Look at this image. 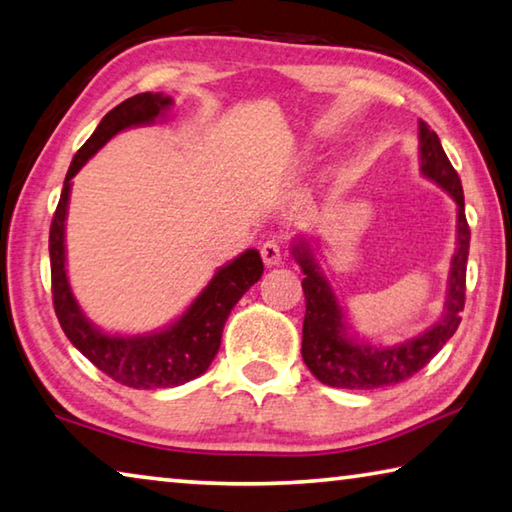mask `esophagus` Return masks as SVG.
I'll return each instance as SVG.
<instances>
[{
	"mask_svg": "<svg viewBox=\"0 0 512 512\" xmlns=\"http://www.w3.org/2000/svg\"><path fill=\"white\" fill-rule=\"evenodd\" d=\"M261 256H263V263L267 267L279 265L281 263V245L276 240H265L261 247Z\"/></svg>",
	"mask_w": 512,
	"mask_h": 512,
	"instance_id": "esophagus-1",
	"label": "esophagus"
}]
</instances>
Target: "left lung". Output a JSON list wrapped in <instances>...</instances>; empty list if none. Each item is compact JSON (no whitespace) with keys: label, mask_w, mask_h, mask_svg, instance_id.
<instances>
[{"label":"left lung","mask_w":512,"mask_h":512,"mask_svg":"<svg viewBox=\"0 0 512 512\" xmlns=\"http://www.w3.org/2000/svg\"><path fill=\"white\" fill-rule=\"evenodd\" d=\"M420 170L426 179L438 183L456 201V251L451 256L449 288L445 311L431 329L413 340L395 347H374L358 342L347 333L345 313L335 297L329 279L313 254L306 238L292 245V256L304 272L306 315L301 331V356L317 381L331 388L345 390H376L397 385L417 374L447 340L456 333L460 313L465 308V272L469 254V226L465 220V197L460 177L449 163L438 133L420 120Z\"/></svg>","instance_id":"8db88e82"}]
</instances>
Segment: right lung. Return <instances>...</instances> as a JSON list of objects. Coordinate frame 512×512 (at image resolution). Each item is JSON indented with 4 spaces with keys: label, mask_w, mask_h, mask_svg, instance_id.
<instances>
[{
    "label": "right lung",
    "mask_w": 512,
    "mask_h": 512,
    "mask_svg": "<svg viewBox=\"0 0 512 512\" xmlns=\"http://www.w3.org/2000/svg\"><path fill=\"white\" fill-rule=\"evenodd\" d=\"M172 104V97H165L163 92H140L102 117L95 133L72 158L49 229L52 297L61 329L97 370L136 390L174 388L204 374L220 349L226 317L263 274L261 254L256 249L242 251L215 272L177 322L147 335H111L97 329L74 299L65 270V217L72 177L115 133L156 122Z\"/></svg>",
    "instance_id": "obj_1"
}]
</instances>
